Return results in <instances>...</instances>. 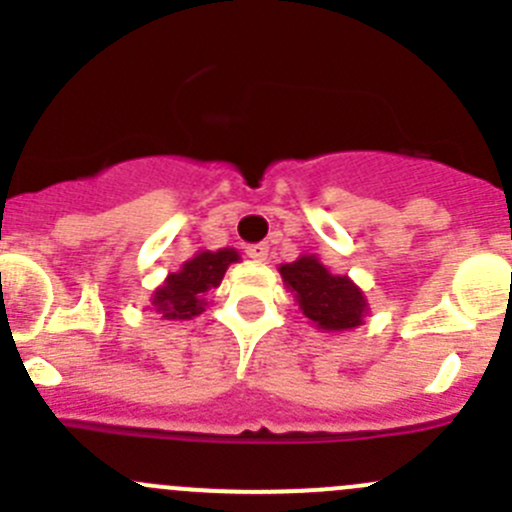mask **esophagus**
Segmentation results:
<instances>
[{"mask_svg":"<svg viewBox=\"0 0 512 512\" xmlns=\"http://www.w3.org/2000/svg\"><path fill=\"white\" fill-rule=\"evenodd\" d=\"M267 250H270V247L265 245V242H257V245H250L247 247V257H250V260H255V262H265L267 260Z\"/></svg>","mask_w":512,"mask_h":512,"instance_id":"esophagus-1","label":"esophagus"}]
</instances>
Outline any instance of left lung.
Segmentation results:
<instances>
[{"label": "left lung", "mask_w": 512, "mask_h": 512, "mask_svg": "<svg viewBox=\"0 0 512 512\" xmlns=\"http://www.w3.org/2000/svg\"><path fill=\"white\" fill-rule=\"evenodd\" d=\"M282 282L294 294L299 312L309 324L327 334L349 332L364 324L369 314L366 294L349 275H334L317 255H299L280 265Z\"/></svg>", "instance_id": "obj_1"}]
</instances>
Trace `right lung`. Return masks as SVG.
<instances>
[{"mask_svg":"<svg viewBox=\"0 0 512 512\" xmlns=\"http://www.w3.org/2000/svg\"><path fill=\"white\" fill-rule=\"evenodd\" d=\"M240 262V252L223 247L218 252L198 250L188 262L180 265L178 272H170L163 285L151 294V309L165 322L193 319L205 312V294L213 287H220L227 267Z\"/></svg>","mask_w":512,"mask_h":512,"instance_id":"1","label":"right lung"}]
</instances>
